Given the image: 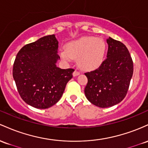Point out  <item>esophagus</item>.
<instances>
[{"label":"esophagus","instance_id":"esophagus-1","mask_svg":"<svg viewBox=\"0 0 148 148\" xmlns=\"http://www.w3.org/2000/svg\"><path fill=\"white\" fill-rule=\"evenodd\" d=\"M73 75L74 77H75V76H77L78 75H79V71H77V70H75V71L73 72Z\"/></svg>","mask_w":148,"mask_h":148}]
</instances>
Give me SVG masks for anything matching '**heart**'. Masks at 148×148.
Listing matches in <instances>:
<instances>
[{
  "label": "heart",
  "instance_id": "obj_1",
  "mask_svg": "<svg viewBox=\"0 0 148 148\" xmlns=\"http://www.w3.org/2000/svg\"><path fill=\"white\" fill-rule=\"evenodd\" d=\"M105 52L106 44L101 38L83 37L68 43L66 49L60 52V55L66 61L77 59L81 69L93 70L102 64Z\"/></svg>",
  "mask_w": 148,
  "mask_h": 148
}]
</instances>
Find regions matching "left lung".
<instances>
[{"label": "left lung", "mask_w": 148, "mask_h": 148, "mask_svg": "<svg viewBox=\"0 0 148 148\" xmlns=\"http://www.w3.org/2000/svg\"><path fill=\"white\" fill-rule=\"evenodd\" d=\"M107 59L95 71L84 73L88 82L84 94L88 101L100 108H108L124 99L134 72L133 61L122 42L109 37Z\"/></svg>", "instance_id": "8db88e82"}]
</instances>
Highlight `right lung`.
<instances>
[{
  "mask_svg": "<svg viewBox=\"0 0 148 148\" xmlns=\"http://www.w3.org/2000/svg\"><path fill=\"white\" fill-rule=\"evenodd\" d=\"M58 40L55 35L26 45L18 52L13 66V78L18 92L28 105L39 109L52 107L64 94L74 69L56 66Z\"/></svg>",
  "mask_w": 148,
  "mask_h": 148,
  "instance_id": "1",
  "label": "right lung"
}]
</instances>
